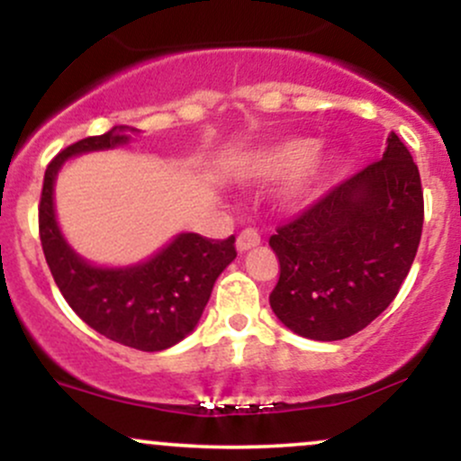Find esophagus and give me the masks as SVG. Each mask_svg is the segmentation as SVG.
<instances>
[{
    "mask_svg": "<svg viewBox=\"0 0 461 461\" xmlns=\"http://www.w3.org/2000/svg\"><path fill=\"white\" fill-rule=\"evenodd\" d=\"M262 242V238H260V234H258L256 230H253V227H247V230H242L240 234H238V238H236V247H238V251H249V249H253V247H258Z\"/></svg>",
    "mask_w": 461,
    "mask_h": 461,
    "instance_id": "1",
    "label": "esophagus"
}]
</instances>
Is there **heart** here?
<instances>
[{
	"label": "heart",
	"instance_id": "b5f03b06",
	"mask_svg": "<svg viewBox=\"0 0 461 461\" xmlns=\"http://www.w3.org/2000/svg\"><path fill=\"white\" fill-rule=\"evenodd\" d=\"M314 149L316 142L310 139H288L262 147L242 162V176L249 179H264L293 171V176L285 182V197L299 203L314 193L321 177L319 167L308 162Z\"/></svg>",
	"mask_w": 461,
	"mask_h": 461
}]
</instances>
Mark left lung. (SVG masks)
<instances>
[{
	"label": "left lung",
	"instance_id": "8db88e82",
	"mask_svg": "<svg viewBox=\"0 0 461 461\" xmlns=\"http://www.w3.org/2000/svg\"><path fill=\"white\" fill-rule=\"evenodd\" d=\"M422 219L420 173L399 136L390 134L384 158L271 236L279 260L268 297L275 316L312 340L362 331L393 303L410 273Z\"/></svg>",
	"mask_w": 461,
	"mask_h": 461
}]
</instances>
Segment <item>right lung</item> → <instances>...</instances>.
<instances>
[{
	"label": "right lung",
	"mask_w": 461,
	"mask_h": 461,
	"mask_svg": "<svg viewBox=\"0 0 461 461\" xmlns=\"http://www.w3.org/2000/svg\"><path fill=\"white\" fill-rule=\"evenodd\" d=\"M128 136L110 130L73 142L47 164L39 203V234L47 267L71 310L95 331L139 351H162L194 330L214 282L236 258V238L212 240L179 234L151 260L130 268H99L71 251L58 230L54 182L67 158L123 145Z\"/></svg>",
	"instance_id": "obj_1"
}]
</instances>
